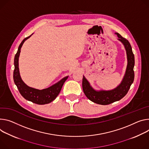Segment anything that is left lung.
I'll list each match as a JSON object with an SVG mask.
<instances>
[{
  "label": "left lung",
  "mask_w": 149,
  "mask_h": 149,
  "mask_svg": "<svg viewBox=\"0 0 149 149\" xmlns=\"http://www.w3.org/2000/svg\"><path fill=\"white\" fill-rule=\"evenodd\" d=\"M115 34L117 35L119 41L124 46L127 58V68L121 83L112 90H96L91 87L84 75L83 78L82 86L86 97L91 102L102 105L109 104L123 98L128 93L134 79L135 61L131 45L127 39L122 37L119 33H115Z\"/></svg>",
  "instance_id": "left-lung-1"
}]
</instances>
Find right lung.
<instances>
[{"mask_svg":"<svg viewBox=\"0 0 149 149\" xmlns=\"http://www.w3.org/2000/svg\"><path fill=\"white\" fill-rule=\"evenodd\" d=\"M33 34L28 37L25 38L18 47L17 53L14 58L15 69L13 71V81L17 86L20 94L26 100L38 104H45L52 102L55 100L59 94L61 88L69 76H66L61 79L56 83L50 87L42 90H38L30 87L26 85L21 79L19 70V57L21 49L26 40L29 38Z\"/></svg>","mask_w":149,"mask_h":149,"instance_id":"1","label":"right lung"}]
</instances>
